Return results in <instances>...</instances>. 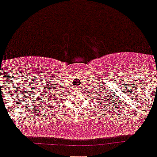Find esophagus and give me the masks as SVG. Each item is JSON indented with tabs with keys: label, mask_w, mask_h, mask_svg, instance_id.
I'll return each mask as SVG.
<instances>
[{
	"label": "esophagus",
	"mask_w": 157,
	"mask_h": 157,
	"mask_svg": "<svg viewBox=\"0 0 157 157\" xmlns=\"http://www.w3.org/2000/svg\"><path fill=\"white\" fill-rule=\"evenodd\" d=\"M76 89H79V87H76Z\"/></svg>",
	"instance_id": "obj_1"
}]
</instances>
